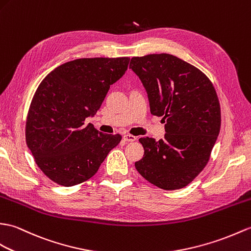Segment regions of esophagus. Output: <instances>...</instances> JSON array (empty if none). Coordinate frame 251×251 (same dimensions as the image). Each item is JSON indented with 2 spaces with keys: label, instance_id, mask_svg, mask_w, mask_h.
<instances>
[{
  "label": "esophagus",
  "instance_id": "esophagus-1",
  "mask_svg": "<svg viewBox=\"0 0 251 251\" xmlns=\"http://www.w3.org/2000/svg\"><path fill=\"white\" fill-rule=\"evenodd\" d=\"M123 139H124V141H126V142H133V141H136V140H137V138L135 136H132V135H124Z\"/></svg>",
  "mask_w": 251,
  "mask_h": 251
}]
</instances>
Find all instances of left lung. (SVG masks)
Segmentation results:
<instances>
[{
    "label": "left lung",
    "mask_w": 251,
    "mask_h": 251,
    "mask_svg": "<svg viewBox=\"0 0 251 251\" xmlns=\"http://www.w3.org/2000/svg\"><path fill=\"white\" fill-rule=\"evenodd\" d=\"M131 68L148 93L151 113L162 116L166 135L140 138L142 159L137 171L165 190L187 186L211 156L220 130L219 100L200 69L168 53L135 56Z\"/></svg>",
    "instance_id": "left-lung-1"
}]
</instances>
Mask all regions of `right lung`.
I'll list each match as a JSON object with an SVG mask.
<instances>
[{
  "mask_svg": "<svg viewBox=\"0 0 251 251\" xmlns=\"http://www.w3.org/2000/svg\"><path fill=\"white\" fill-rule=\"evenodd\" d=\"M129 57L77 59L56 67L38 85L28 109L25 141L35 162L54 183L71 187L98 171L122 137L84 126L127 71Z\"/></svg>",
  "mask_w": 251,
  "mask_h": 251,
  "instance_id": "right-lung-1",
  "label": "right lung"
}]
</instances>
